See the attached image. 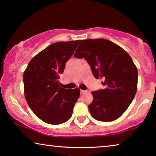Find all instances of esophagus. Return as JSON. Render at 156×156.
Returning a JSON list of instances; mask_svg holds the SVG:
<instances>
[{
	"label": "esophagus",
	"instance_id": "obj_1",
	"mask_svg": "<svg viewBox=\"0 0 156 156\" xmlns=\"http://www.w3.org/2000/svg\"><path fill=\"white\" fill-rule=\"evenodd\" d=\"M87 92V90H80V94H84Z\"/></svg>",
	"mask_w": 156,
	"mask_h": 156
}]
</instances>
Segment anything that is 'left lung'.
<instances>
[{
  "label": "left lung",
  "mask_w": 156,
  "mask_h": 156,
  "mask_svg": "<svg viewBox=\"0 0 156 156\" xmlns=\"http://www.w3.org/2000/svg\"><path fill=\"white\" fill-rule=\"evenodd\" d=\"M84 58L95 78L102 79V90L93 91L88 105L94 119L112 122L124 113L137 90L138 71L129 54L119 46L105 39H85L74 54Z\"/></svg>",
  "instance_id": "left-lung-1"
}]
</instances>
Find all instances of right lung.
I'll list each match as a JSON object with an SVG mask.
<instances>
[{"instance_id": "obj_1", "label": "right lung", "mask_w": 156, "mask_h": 156, "mask_svg": "<svg viewBox=\"0 0 156 156\" xmlns=\"http://www.w3.org/2000/svg\"><path fill=\"white\" fill-rule=\"evenodd\" d=\"M80 41L52 44L34 56L24 71L26 101L34 115L47 124H60L71 117L80 89L62 88L58 79Z\"/></svg>"}]
</instances>
